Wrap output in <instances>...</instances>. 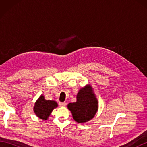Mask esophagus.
<instances>
[{
	"label": "esophagus",
	"instance_id": "obj_1",
	"mask_svg": "<svg viewBox=\"0 0 147 147\" xmlns=\"http://www.w3.org/2000/svg\"><path fill=\"white\" fill-rule=\"evenodd\" d=\"M59 105H60L61 107H65V106H66V103H65V102H60V103H59Z\"/></svg>",
	"mask_w": 147,
	"mask_h": 147
}]
</instances>
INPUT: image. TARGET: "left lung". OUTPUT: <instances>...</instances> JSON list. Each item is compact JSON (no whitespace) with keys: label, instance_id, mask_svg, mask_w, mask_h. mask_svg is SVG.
Segmentation results:
<instances>
[{"label":"left lung","instance_id":"left-lung-1","mask_svg":"<svg viewBox=\"0 0 147 147\" xmlns=\"http://www.w3.org/2000/svg\"><path fill=\"white\" fill-rule=\"evenodd\" d=\"M67 108L77 123H84L92 119L98 111V100L92 86L88 85L81 88L76 95V102L69 103Z\"/></svg>","mask_w":147,"mask_h":147}]
</instances>
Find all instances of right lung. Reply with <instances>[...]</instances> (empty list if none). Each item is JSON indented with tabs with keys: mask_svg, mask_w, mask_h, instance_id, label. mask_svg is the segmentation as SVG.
Instances as JSON below:
<instances>
[{
	"mask_svg": "<svg viewBox=\"0 0 147 147\" xmlns=\"http://www.w3.org/2000/svg\"><path fill=\"white\" fill-rule=\"evenodd\" d=\"M57 103L54 100H47L43 95H41L36 101L33 111L38 117L43 120H47L52 111L57 107Z\"/></svg>",
	"mask_w": 147,
	"mask_h": 147,
	"instance_id": "obj_1",
	"label": "right lung"
}]
</instances>
